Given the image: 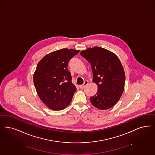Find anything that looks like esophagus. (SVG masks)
<instances>
[{
	"label": "esophagus",
	"mask_w": 155,
	"mask_h": 155,
	"mask_svg": "<svg viewBox=\"0 0 155 155\" xmlns=\"http://www.w3.org/2000/svg\"><path fill=\"white\" fill-rule=\"evenodd\" d=\"M88 83H89L88 81H85L84 82V84H83V85H81L79 86L80 88V89H83V88H84V87H85V86L87 85L88 84Z\"/></svg>",
	"instance_id": "1"
}]
</instances>
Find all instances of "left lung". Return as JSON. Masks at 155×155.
Masks as SVG:
<instances>
[{
    "mask_svg": "<svg viewBox=\"0 0 155 155\" xmlns=\"http://www.w3.org/2000/svg\"><path fill=\"white\" fill-rule=\"evenodd\" d=\"M80 55L91 64L93 81L98 86L96 94L90 97L92 105L101 110L113 107L124 90L125 75L117 56L100 47L81 51Z\"/></svg>",
    "mask_w": 155,
    "mask_h": 155,
    "instance_id": "left-lung-1",
    "label": "left lung"
}]
</instances>
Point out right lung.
Returning a JSON list of instances; mask_svg holds the SVG:
<instances>
[{"label": "right lung", "instance_id": "obj_1", "mask_svg": "<svg viewBox=\"0 0 155 155\" xmlns=\"http://www.w3.org/2000/svg\"><path fill=\"white\" fill-rule=\"evenodd\" d=\"M80 52L62 48L43 57L33 75L38 95L51 110H61L68 107L76 91L68 70L70 60Z\"/></svg>", "mask_w": 155, "mask_h": 155}]
</instances>
